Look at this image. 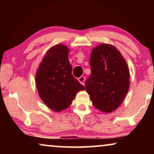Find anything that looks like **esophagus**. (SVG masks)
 Masks as SVG:
<instances>
[{
  "label": "esophagus",
  "mask_w": 154,
  "mask_h": 154,
  "mask_svg": "<svg viewBox=\"0 0 154 154\" xmlns=\"http://www.w3.org/2000/svg\"><path fill=\"white\" fill-rule=\"evenodd\" d=\"M85 78L84 76H81L80 78H79V81L83 85L84 84H85Z\"/></svg>",
  "instance_id": "34e87169"
}]
</instances>
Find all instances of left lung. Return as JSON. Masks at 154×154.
Returning <instances> with one entry per match:
<instances>
[{
    "label": "left lung",
    "mask_w": 154,
    "mask_h": 154,
    "mask_svg": "<svg viewBox=\"0 0 154 154\" xmlns=\"http://www.w3.org/2000/svg\"><path fill=\"white\" fill-rule=\"evenodd\" d=\"M91 73L85 81L94 106L111 113L121 106L130 87V71L125 59L114 46L101 44L90 55Z\"/></svg>",
    "instance_id": "8db88e82"
}]
</instances>
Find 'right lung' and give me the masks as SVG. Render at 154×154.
<instances>
[{"label":"right lung","mask_w":154,"mask_h":154,"mask_svg":"<svg viewBox=\"0 0 154 154\" xmlns=\"http://www.w3.org/2000/svg\"><path fill=\"white\" fill-rule=\"evenodd\" d=\"M69 50L59 44L48 50L38 69L35 83L40 97L48 108L60 112L70 106L79 91L85 90L72 75Z\"/></svg>","instance_id":"1"}]
</instances>
